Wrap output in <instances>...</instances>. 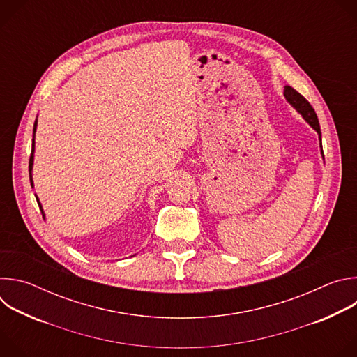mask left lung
<instances>
[{
    "instance_id": "8db88e82",
    "label": "left lung",
    "mask_w": 357,
    "mask_h": 357,
    "mask_svg": "<svg viewBox=\"0 0 357 357\" xmlns=\"http://www.w3.org/2000/svg\"><path fill=\"white\" fill-rule=\"evenodd\" d=\"M284 96L288 100V103L298 112L302 114V117L307 120L311 127L319 134L321 138V127H319V121H318V116L314 110V107L310 105V101L305 98L301 93H298L295 89H292L291 86H285L284 89ZM321 146H322V141H321Z\"/></svg>"
}]
</instances>
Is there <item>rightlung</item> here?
Segmentation results:
<instances>
[{"instance_id": "right-lung-1", "label": "right lung", "mask_w": 357, "mask_h": 357, "mask_svg": "<svg viewBox=\"0 0 357 357\" xmlns=\"http://www.w3.org/2000/svg\"><path fill=\"white\" fill-rule=\"evenodd\" d=\"M35 130H36V120H35V124H33V134H35ZM33 149H35V141L32 139V152H31V157H29V179H31V186H33V183H32V164H33ZM36 200H38V197H36ZM38 205H39V209H42V206H40L39 200H38Z\"/></svg>"}]
</instances>
